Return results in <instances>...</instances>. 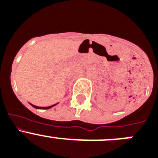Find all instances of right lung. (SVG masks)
Masks as SVG:
<instances>
[{
    "label": "right lung",
    "instance_id": "add662e5",
    "mask_svg": "<svg viewBox=\"0 0 158 158\" xmlns=\"http://www.w3.org/2000/svg\"><path fill=\"white\" fill-rule=\"evenodd\" d=\"M31 105L33 106V107H34L35 108H37V109H49V108H51V107H54V106H55V105H56V104H54V105L49 106V107H37V106L33 105V104H31Z\"/></svg>",
    "mask_w": 158,
    "mask_h": 158
}]
</instances>
